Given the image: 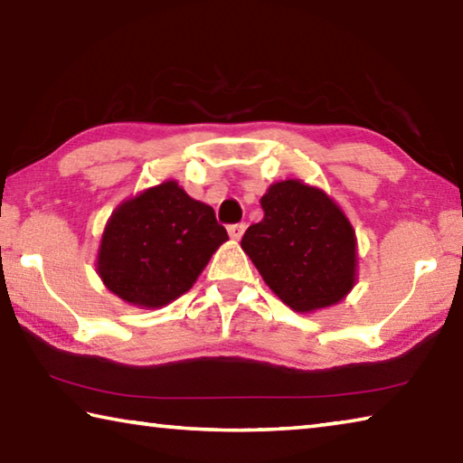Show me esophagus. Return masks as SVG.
Listing matches in <instances>:
<instances>
[{
	"mask_svg": "<svg viewBox=\"0 0 463 463\" xmlns=\"http://www.w3.org/2000/svg\"><path fill=\"white\" fill-rule=\"evenodd\" d=\"M245 229H247V226L245 224H231L229 226V237L232 239V241H239L241 237H242V232H245Z\"/></svg>",
	"mask_w": 463,
	"mask_h": 463,
	"instance_id": "esophagus-1",
	"label": "esophagus"
}]
</instances>
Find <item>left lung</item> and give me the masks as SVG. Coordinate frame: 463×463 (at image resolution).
Wrapping results in <instances>:
<instances>
[{"mask_svg": "<svg viewBox=\"0 0 463 463\" xmlns=\"http://www.w3.org/2000/svg\"><path fill=\"white\" fill-rule=\"evenodd\" d=\"M263 221L250 224L241 247L281 302L312 312L341 302L355 286V231L343 210L300 179L269 185Z\"/></svg>", "mask_w": 463, "mask_h": 463, "instance_id": "8db88e82", "label": "left lung"}]
</instances>
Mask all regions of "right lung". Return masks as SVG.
<instances>
[{
  "label": "right lung",
  "instance_id": "obj_1",
  "mask_svg": "<svg viewBox=\"0 0 463 463\" xmlns=\"http://www.w3.org/2000/svg\"><path fill=\"white\" fill-rule=\"evenodd\" d=\"M224 241L229 234L208 203L190 198L177 182H163L109 216L98 273L124 302L159 308L194 286Z\"/></svg>",
  "mask_w": 463,
  "mask_h": 463
}]
</instances>
